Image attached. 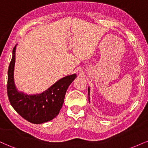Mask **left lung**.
Instances as JSON below:
<instances>
[{
    "instance_id": "left-lung-1",
    "label": "left lung",
    "mask_w": 148,
    "mask_h": 148,
    "mask_svg": "<svg viewBox=\"0 0 148 148\" xmlns=\"http://www.w3.org/2000/svg\"><path fill=\"white\" fill-rule=\"evenodd\" d=\"M88 96H89L90 95V88L89 87H88ZM88 98H89V101H90V97H88Z\"/></svg>"
}]
</instances>
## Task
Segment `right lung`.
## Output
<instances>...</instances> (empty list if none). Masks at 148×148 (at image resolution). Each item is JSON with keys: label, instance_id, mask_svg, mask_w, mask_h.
I'll use <instances>...</instances> for the list:
<instances>
[{"label": "right lung", "instance_id": "add662e5", "mask_svg": "<svg viewBox=\"0 0 148 148\" xmlns=\"http://www.w3.org/2000/svg\"><path fill=\"white\" fill-rule=\"evenodd\" d=\"M16 48L15 45L8 73L7 90L10 102L15 111L30 123L42 124L50 121L58 115L67 88L76 78V74L62 78L40 94L27 95L18 91L14 80Z\"/></svg>", "mask_w": 148, "mask_h": 148}]
</instances>
